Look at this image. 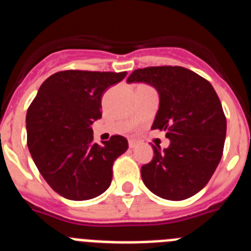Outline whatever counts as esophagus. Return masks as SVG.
<instances>
[{
  "mask_svg": "<svg viewBox=\"0 0 251 251\" xmlns=\"http://www.w3.org/2000/svg\"><path fill=\"white\" fill-rule=\"evenodd\" d=\"M128 145H129V149H134V147L138 145V142H137V141H134V140H129Z\"/></svg>",
  "mask_w": 251,
  "mask_h": 251,
  "instance_id": "34e87169",
  "label": "esophagus"
}]
</instances>
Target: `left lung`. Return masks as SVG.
<instances>
[{"label": "left lung", "mask_w": 251, "mask_h": 251, "mask_svg": "<svg viewBox=\"0 0 251 251\" xmlns=\"http://www.w3.org/2000/svg\"><path fill=\"white\" fill-rule=\"evenodd\" d=\"M127 82H146L157 90L160 106L152 129L166 130L170 146L153 149L151 162L141 168L153 194L183 201L207 185L221 161L226 117L208 81L179 66L133 71Z\"/></svg>", "instance_id": "1"}]
</instances>
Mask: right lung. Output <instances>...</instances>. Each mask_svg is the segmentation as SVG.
<instances>
[{"label":"right lung","instance_id":"obj_1","mask_svg":"<svg viewBox=\"0 0 251 251\" xmlns=\"http://www.w3.org/2000/svg\"><path fill=\"white\" fill-rule=\"evenodd\" d=\"M127 72L68 70L49 76L26 113L27 147L49 187L71 201L108 189L115 158L127 151L123 136L98 145L91 124L101 118V96Z\"/></svg>","mask_w":251,"mask_h":251}]
</instances>
